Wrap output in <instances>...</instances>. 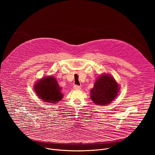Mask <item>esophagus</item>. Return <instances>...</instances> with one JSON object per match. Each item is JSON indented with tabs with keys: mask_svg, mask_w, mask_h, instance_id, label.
<instances>
[{
	"mask_svg": "<svg viewBox=\"0 0 155 155\" xmlns=\"http://www.w3.org/2000/svg\"><path fill=\"white\" fill-rule=\"evenodd\" d=\"M74 89L75 90H79L81 89V86L78 85H74Z\"/></svg>",
	"mask_w": 155,
	"mask_h": 155,
	"instance_id": "1",
	"label": "esophagus"
}]
</instances>
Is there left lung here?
<instances>
[{"instance_id":"8db88e82","label":"left lung","mask_w":155,"mask_h":155,"mask_svg":"<svg viewBox=\"0 0 155 155\" xmlns=\"http://www.w3.org/2000/svg\"><path fill=\"white\" fill-rule=\"evenodd\" d=\"M118 91V84L114 78L108 75H103L96 80L91 90V98L96 104L107 105L114 101Z\"/></svg>"}]
</instances>
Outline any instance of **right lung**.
Wrapping results in <instances>:
<instances>
[{
  "label": "right lung",
  "mask_w": 155,
  "mask_h": 155,
  "mask_svg": "<svg viewBox=\"0 0 155 155\" xmlns=\"http://www.w3.org/2000/svg\"><path fill=\"white\" fill-rule=\"evenodd\" d=\"M34 89L37 96L43 102L55 104L63 97L57 80L51 76L39 80L35 84Z\"/></svg>",
  "instance_id": "add662e5"
}]
</instances>
